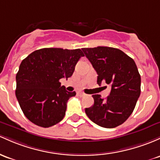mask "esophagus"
Listing matches in <instances>:
<instances>
[{
    "label": "esophagus",
    "instance_id": "obj_1",
    "mask_svg": "<svg viewBox=\"0 0 160 160\" xmlns=\"http://www.w3.org/2000/svg\"><path fill=\"white\" fill-rule=\"evenodd\" d=\"M77 94H78L79 96H80V97H82V96H85V93L84 92H77Z\"/></svg>",
    "mask_w": 160,
    "mask_h": 160
}]
</instances>
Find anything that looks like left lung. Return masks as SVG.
Wrapping results in <instances>:
<instances>
[{"label":"left lung","instance_id":"1","mask_svg":"<svg viewBox=\"0 0 160 160\" xmlns=\"http://www.w3.org/2000/svg\"><path fill=\"white\" fill-rule=\"evenodd\" d=\"M97 73V83L111 87L106 99L92 95L94 104L86 108L87 116L102 128H113L125 122L134 111L140 95V75L134 61L111 47L82 48Z\"/></svg>","mask_w":160,"mask_h":160}]
</instances>
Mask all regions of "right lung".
<instances>
[{"label":"right lung","mask_w":160,"mask_h":160,"mask_svg":"<svg viewBox=\"0 0 160 160\" xmlns=\"http://www.w3.org/2000/svg\"><path fill=\"white\" fill-rule=\"evenodd\" d=\"M83 56L80 48H45L22 61L16 76V96L31 122L49 128L64 118L68 100L76 92L67 91L59 80L72 76Z\"/></svg>","instance_id":"obj_1"}]
</instances>
